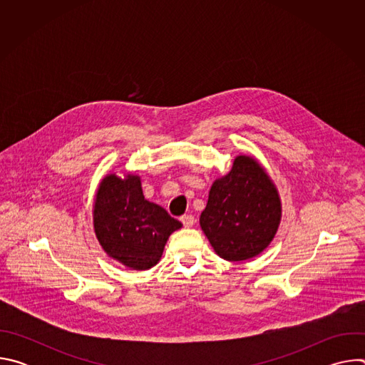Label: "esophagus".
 Returning <instances> with one entry per match:
<instances>
[{
    "mask_svg": "<svg viewBox=\"0 0 365 365\" xmlns=\"http://www.w3.org/2000/svg\"><path fill=\"white\" fill-rule=\"evenodd\" d=\"M180 221H182L183 227H186V228H190V227H193V224H195V218H193L192 215H183V217L180 218Z\"/></svg>",
    "mask_w": 365,
    "mask_h": 365,
    "instance_id": "1",
    "label": "esophagus"
}]
</instances>
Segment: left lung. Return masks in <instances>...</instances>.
<instances>
[{
	"instance_id": "8db88e82",
	"label": "left lung",
	"mask_w": 365,
	"mask_h": 365,
	"mask_svg": "<svg viewBox=\"0 0 365 365\" xmlns=\"http://www.w3.org/2000/svg\"><path fill=\"white\" fill-rule=\"evenodd\" d=\"M280 220V196L264 168L237 155L231 172L212 183L199 224L221 258L244 262L269 247Z\"/></svg>"
}]
</instances>
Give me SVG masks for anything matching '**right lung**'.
<instances>
[{"mask_svg":"<svg viewBox=\"0 0 365 365\" xmlns=\"http://www.w3.org/2000/svg\"><path fill=\"white\" fill-rule=\"evenodd\" d=\"M182 228L162 206L144 199L137 175H107L93 205L95 235L110 257L133 270L159 263L170 234Z\"/></svg>","mask_w":365,"mask_h":365,"instance_id":"obj_1","label":"right lung"}]
</instances>
